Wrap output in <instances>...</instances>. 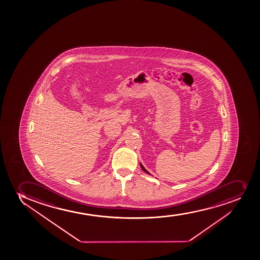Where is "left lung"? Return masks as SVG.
<instances>
[{
    "instance_id": "8db88e82",
    "label": "left lung",
    "mask_w": 260,
    "mask_h": 260,
    "mask_svg": "<svg viewBox=\"0 0 260 260\" xmlns=\"http://www.w3.org/2000/svg\"><path fill=\"white\" fill-rule=\"evenodd\" d=\"M141 168H142V169H143V170L144 171V172H145V173H148V171L146 170L145 168H143V166L142 165V164H141Z\"/></svg>"
}]
</instances>
